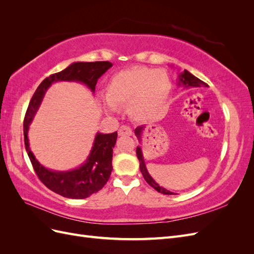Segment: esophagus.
<instances>
[{
    "instance_id": "obj_1",
    "label": "esophagus",
    "mask_w": 254,
    "mask_h": 254,
    "mask_svg": "<svg viewBox=\"0 0 254 254\" xmlns=\"http://www.w3.org/2000/svg\"><path fill=\"white\" fill-rule=\"evenodd\" d=\"M132 134V130L129 126H121L119 129V135H131Z\"/></svg>"
}]
</instances>
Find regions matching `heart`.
<instances>
[{
    "instance_id": "b5f03b06",
    "label": "heart",
    "mask_w": 254,
    "mask_h": 254,
    "mask_svg": "<svg viewBox=\"0 0 254 254\" xmlns=\"http://www.w3.org/2000/svg\"><path fill=\"white\" fill-rule=\"evenodd\" d=\"M171 91L172 81L164 71L135 66L111 76L103 106L114 113L118 106L128 105V112L134 120L151 121L162 112Z\"/></svg>"
}]
</instances>
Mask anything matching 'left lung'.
I'll use <instances>...</instances> for the list:
<instances>
[{"label": "left lung", "mask_w": 254, "mask_h": 254, "mask_svg": "<svg viewBox=\"0 0 254 254\" xmlns=\"http://www.w3.org/2000/svg\"><path fill=\"white\" fill-rule=\"evenodd\" d=\"M178 86H183L184 88H199V87H207V84L205 82H203L202 80L197 78L196 76H194L193 74L190 73L189 71L184 70L178 76ZM144 130H145V126L144 125L136 127L135 130H134V133H135V135L137 137V140H139V142L142 141V135H143ZM136 156H137V159H139V161H140V170H141V173H142V175L144 177L145 181L147 182L151 188L155 189L157 191H159V193H161V194L174 195L175 194L174 191H171V190H166V189H164L162 187H160L159 184L152 179V177L149 175L147 168H146L144 157H143V152H142V149H141L140 146H137V147H136Z\"/></svg>", "instance_id": "8db88e82"}]
</instances>
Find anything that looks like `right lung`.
Returning <instances> with one entry per match:
<instances>
[{
	"mask_svg": "<svg viewBox=\"0 0 254 254\" xmlns=\"http://www.w3.org/2000/svg\"><path fill=\"white\" fill-rule=\"evenodd\" d=\"M112 66L109 61L95 63H74L61 72L52 74L45 78L37 88L24 118L23 131L27 155L34 170L45 187L55 193L72 199H83L96 193L109 180L112 172V153L118 132H97L93 146L84 163L71 171L58 172L44 167L36 159L29 148L28 129L35 114L41 105L45 92L57 81H76L87 86L94 93L98 78Z\"/></svg>",
	"mask_w": 254,
	"mask_h": 254,
	"instance_id": "obj_1",
	"label": "right lung"
}]
</instances>
